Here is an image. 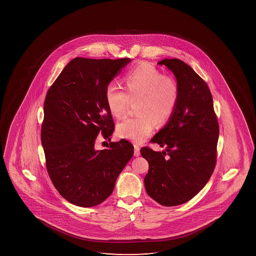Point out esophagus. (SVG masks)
I'll use <instances>...</instances> for the list:
<instances>
[{"label": "esophagus", "mask_w": 256, "mask_h": 256, "mask_svg": "<svg viewBox=\"0 0 256 256\" xmlns=\"http://www.w3.org/2000/svg\"><path fill=\"white\" fill-rule=\"evenodd\" d=\"M134 156H139L140 154V148H139V146H137V145H134Z\"/></svg>", "instance_id": "34e87169"}]
</instances>
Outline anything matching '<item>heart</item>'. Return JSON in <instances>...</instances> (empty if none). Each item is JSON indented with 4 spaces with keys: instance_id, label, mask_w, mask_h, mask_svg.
I'll return each instance as SVG.
<instances>
[{
    "instance_id": "heart-1",
    "label": "heart",
    "mask_w": 256,
    "mask_h": 256,
    "mask_svg": "<svg viewBox=\"0 0 256 256\" xmlns=\"http://www.w3.org/2000/svg\"><path fill=\"white\" fill-rule=\"evenodd\" d=\"M126 91L116 83L106 89V100L112 116L120 118L137 102L134 117H126L117 125V134L122 138L140 144L150 136L154 122L164 125L172 118L179 100L175 81L148 64H142L126 74Z\"/></svg>"
}]
</instances>
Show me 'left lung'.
<instances>
[{
    "label": "left lung",
    "instance_id": "left-lung-1",
    "mask_svg": "<svg viewBox=\"0 0 256 256\" xmlns=\"http://www.w3.org/2000/svg\"><path fill=\"white\" fill-rule=\"evenodd\" d=\"M172 70L179 88L175 112L153 138L165 150L140 148L148 162V195L164 206L186 203L203 189L214 172L220 128L206 83L178 58L158 62Z\"/></svg>",
    "mask_w": 256,
    "mask_h": 256
}]
</instances>
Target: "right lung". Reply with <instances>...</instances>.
<instances>
[{
	"mask_svg": "<svg viewBox=\"0 0 256 256\" xmlns=\"http://www.w3.org/2000/svg\"><path fill=\"white\" fill-rule=\"evenodd\" d=\"M130 61L75 58L47 92L41 128L46 168L60 195L78 206L105 201L133 156V145L125 139L94 148L98 134L111 140L114 131L106 86Z\"/></svg>",
	"mask_w": 256,
	"mask_h": 256,
	"instance_id": "add662e5",
	"label": "right lung"
}]
</instances>
